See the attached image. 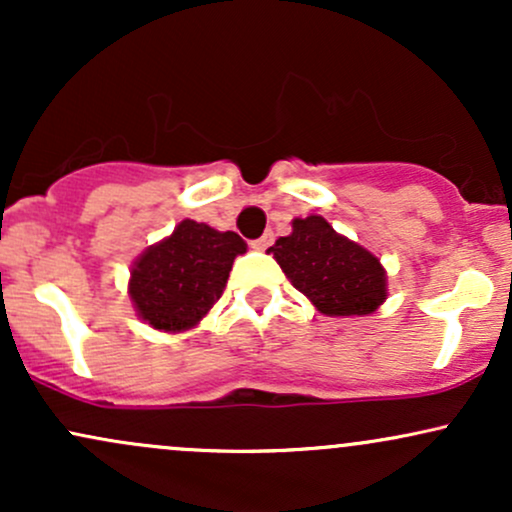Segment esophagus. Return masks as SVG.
<instances>
[{
    "label": "esophagus",
    "mask_w": 512,
    "mask_h": 512,
    "mask_svg": "<svg viewBox=\"0 0 512 512\" xmlns=\"http://www.w3.org/2000/svg\"><path fill=\"white\" fill-rule=\"evenodd\" d=\"M274 243V233L272 231H267V233H264V236L262 238H257V240H252V248H255V250H267L269 248V245H272Z\"/></svg>",
    "instance_id": "1"
}]
</instances>
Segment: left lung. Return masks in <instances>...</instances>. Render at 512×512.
<instances>
[{
	"label": "left lung",
	"mask_w": 512,
	"mask_h": 512,
	"mask_svg": "<svg viewBox=\"0 0 512 512\" xmlns=\"http://www.w3.org/2000/svg\"><path fill=\"white\" fill-rule=\"evenodd\" d=\"M267 252L322 315H370L385 303L387 274L373 252L339 236L322 216L293 219Z\"/></svg>",
	"instance_id": "1"
}]
</instances>
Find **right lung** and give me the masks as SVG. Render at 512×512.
I'll return each instance as SVG.
<instances>
[{
    "instance_id": "obj_1",
    "label": "right lung",
    "mask_w": 512,
    "mask_h": 512,
    "mask_svg": "<svg viewBox=\"0 0 512 512\" xmlns=\"http://www.w3.org/2000/svg\"><path fill=\"white\" fill-rule=\"evenodd\" d=\"M245 250L248 245L238 233L180 221L168 238L146 248L132 264L134 310L154 330H192L221 298L233 260Z\"/></svg>"
}]
</instances>
